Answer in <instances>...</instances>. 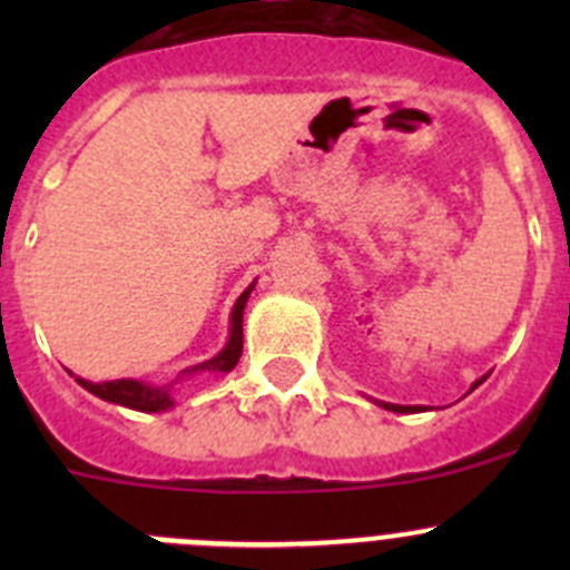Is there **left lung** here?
<instances>
[{
	"label": "left lung",
	"instance_id": "1",
	"mask_svg": "<svg viewBox=\"0 0 570 570\" xmlns=\"http://www.w3.org/2000/svg\"><path fill=\"white\" fill-rule=\"evenodd\" d=\"M480 383H482V381H476L471 389H476V386H480ZM381 405L386 407V411H394V413H419V411H428V407H424V405H394V402H381Z\"/></svg>",
	"mask_w": 570,
	"mask_h": 570
}]
</instances>
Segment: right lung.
I'll list each match as a JSON object with an SVG mask.
<instances>
[{"label":"right lung","mask_w":570,"mask_h":570,"mask_svg":"<svg viewBox=\"0 0 570 570\" xmlns=\"http://www.w3.org/2000/svg\"><path fill=\"white\" fill-rule=\"evenodd\" d=\"M250 289L253 284L237 297V303H234L232 336H228L226 347H223L215 358L184 370L174 383L184 381V377H195V375H226V372H232L234 366H237L239 355H243V312H245V303H248L250 297ZM77 383L82 389H88L90 394L101 396V400L107 402H115V405L131 407V411L157 413V411H168V407H174V383L154 386V383L131 381V377H120V381H107V383H90V381H82V377H77Z\"/></svg>","instance_id":"add662e5"}]
</instances>
